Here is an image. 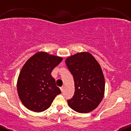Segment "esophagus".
I'll return each mask as SVG.
<instances>
[{"label":"esophagus","instance_id":"1","mask_svg":"<svg viewBox=\"0 0 131 131\" xmlns=\"http://www.w3.org/2000/svg\"><path fill=\"white\" fill-rule=\"evenodd\" d=\"M60 90H61L62 92H63V91H64V86H62V87L60 88Z\"/></svg>","mask_w":131,"mask_h":131}]
</instances>
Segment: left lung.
I'll use <instances>...</instances> for the list:
<instances>
[{"mask_svg":"<svg viewBox=\"0 0 131 131\" xmlns=\"http://www.w3.org/2000/svg\"><path fill=\"white\" fill-rule=\"evenodd\" d=\"M65 62L74 78V95L67 100L69 106L82 114L95 110L105 93L104 75L95 58L88 52L68 57Z\"/></svg>","mask_w":131,"mask_h":131,"instance_id":"8db88e82","label":"left lung"}]
</instances>
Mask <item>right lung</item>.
Instances as JSON below:
<instances>
[{
  "label": "right lung",
  "mask_w": 131,
  "mask_h": 131,
  "mask_svg": "<svg viewBox=\"0 0 131 131\" xmlns=\"http://www.w3.org/2000/svg\"><path fill=\"white\" fill-rule=\"evenodd\" d=\"M62 60L60 57L38 52L23 66L17 78V90L21 102L29 110L45 111L56 96L61 93L51 72Z\"/></svg>",
  "instance_id": "add662e5"
}]
</instances>
